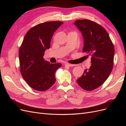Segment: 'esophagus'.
<instances>
[{"instance_id":"obj_1","label":"esophagus","mask_w":126,"mask_h":126,"mask_svg":"<svg viewBox=\"0 0 126 126\" xmlns=\"http://www.w3.org/2000/svg\"><path fill=\"white\" fill-rule=\"evenodd\" d=\"M64 65L66 66H68V67H73L75 66V64H70L69 63H66L64 64Z\"/></svg>"}]
</instances>
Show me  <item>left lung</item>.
I'll return each mask as SVG.
<instances>
[{
  "mask_svg": "<svg viewBox=\"0 0 126 126\" xmlns=\"http://www.w3.org/2000/svg\"><path fill=\"white\" fill-rule=\"evenodd\" d=\"M74 25L83 37L82 51L91 56V66L84 70L77 82L82 89L91 91L102 85L111 73L115 55L114 46L107 32L96 22L82 19L76 20Z\"/></svg>",
  "mask_w": 126,
  "mask_h": 126,
  "instance_id": "8db88e82",
  "label": "left lung"
}]
</instances>
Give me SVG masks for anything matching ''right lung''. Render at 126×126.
I'll use <instances>...</instances> for the list:
<instances>
[{"instance_id":"right-lung-1","label":"right lung","mask_w":126,"mask_h":126,"mask_svg":"<svg viewBox=\"0 0 126 126\" xmlns=\"http://www.w3.org/2000/svg\"><path fill=\"white\" fill-rule=\"evenodd\" d=\"M63 24L56 21L38 24L25 36L19 50L20 69L22 78L33 89L47 90L56 81L55 72L62 64L50 63L43 56L50 47L54 32Z\"/></svg>"}]
</instances>
